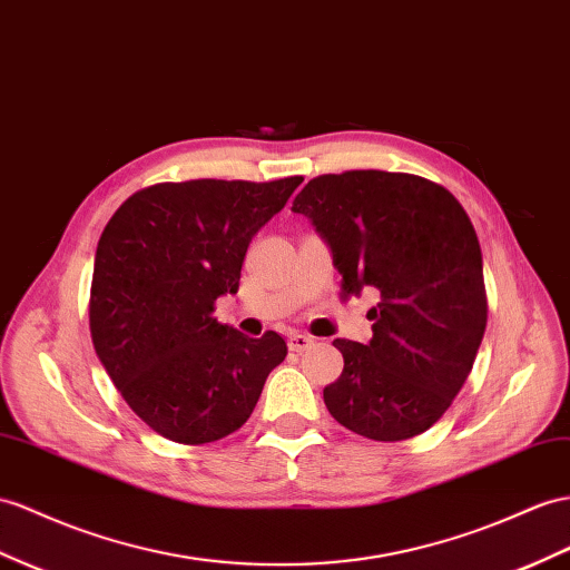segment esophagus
<instances>
[{
  "mask_svg": "<svg viewBox=\"0 0 570 570\" xmlns=\"http://www.w3.org/2000/svg\"><path fill=\"white\" fill-rule=\"evenodd\" d=\"M313 344H315V340L308 337V334H291V337H288V348H291V352H296V354L308 352Z\"/></svg>",
  "mask_w": 570,
  "mask_h": 570,
  "instance_id": "obj_1",
  "label": "esophagus"
}]
</instances>
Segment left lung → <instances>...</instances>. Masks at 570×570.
I'll return each mask as SVG.
<instances>
[{
    "mask_svg": "<svg viewBox=\"0 0 570 570\" xmlns=\"http://www.w3.org/2000/svg\"><path fill=\"white\" fill-rule=\"evenodd\" d=\"M291 212L332 250L344 296L375 291L368 344L334 340L342 375L330 414L371 441H406L445 414L487 330L476 230L443 185L410 173L346 170L305 185Z\"/></svg>",
    "mask_w": 570,
    "mask_h": 570,
    "instance_id": "8db88e82",
    "label": "left lung"
}]
</instances>
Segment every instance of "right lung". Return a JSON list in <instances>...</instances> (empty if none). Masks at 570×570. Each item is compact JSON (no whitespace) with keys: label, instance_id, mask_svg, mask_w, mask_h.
<instances>
[{"label":"right lung","instance_id":"obj_1","mask_svg":"<svg viewBox=\"0 0 570 570\" xmlns=\"http://www.w3.org/2000/svg\"><path fill=\"white\" fill-rule=\"evenodd\" d=\"M301 183H158L104 228L94 348L132 412L168 441L202 445L238 431L286 358L279 334L245 337L218 323L214 303L236 294L247 245Z\"/></svg>","mask_w":570,"mask_h":570}]
</instances>
